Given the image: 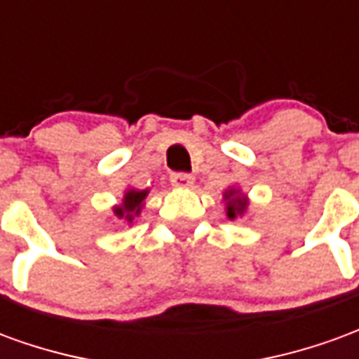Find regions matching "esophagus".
Instances as JSON below:
<instances>
[{"label": "esophagus", "mask_w": 359, "mask_h": 359, "mask_svg": "<svg viewBox=\"0 0 359 359\" xmlns=\"http://www.w3.org/2000/svg\"><path fill=\"white\" fill-rule=\"evenodd\" d=\"M171 184L177 188H190L194 184V177L188 175V172H172Z\"/></svg>", "instance_id": "esophagus-1"}]
</instances>
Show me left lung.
I'll list each match as a JSON object with an SVG mask.
<instances>
[{"label":"left lung","mask_w":359,"mask_h":359,"mask_svg":"<svg viewBox=\"0 0 359 359\" xmlns=\"http://www.w3.org/2000/svg\"><path fill=\"white\" fill-rule=\"evenodd\" d=\"M223 198L226 202V217L229 219H236L238 215H244L246 210H248L246 196H242L241 190H236V188H229Z\"/></svg>","instance_id":"obj_1"}]
</instances>
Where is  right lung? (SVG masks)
<instances>
[{
  "instance_id": "1",
  "label": "right lung",
  "mask_w": 359,
  "mask_h": 359,
  "mask_svg": "<svg viewBox=\"0 0 359 359\" xmlns=\"http://www.w3.org/2000/svg\"><path fill=\"white\" fill-rule=\"evenodd\" d=\"M148 194L149 190H134V188H128L125 192V198H123V203L113 208V215L121 219V221L133 223L134 219L140 215L142 205H144V200H146Z\"/></svg>"
}]
</instances>
